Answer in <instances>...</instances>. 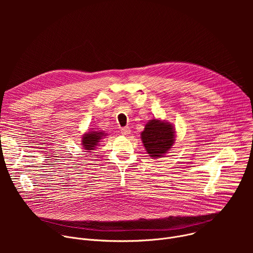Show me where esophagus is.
I'll return each instance as SVG.
<instances>
[{
    "mask_svg": "<svg viewBox=\"0 0 253 253\" xmlns=\"http://www.w3.org/2000/svg\"><path fill=\"white\" fill-rule=\"evenodd\" d=\"M121 133L124 136H129V134L131 133V130L129 127H123V128H121Z\"/></svg>",
    "mask_w": 253,
    "mask_h": 253,
    "instance_id": "esophagus-1",
    "label": "esophagus"
}]
</instances>
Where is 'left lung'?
I'll return each instance as SVG.
<instances>
[{"label": "left lung", "instance_id": "left-lung-1", "mask_svg": "<svg viewBox=\"0 0 253 253\" xmlns=\"http://www.w3.org/2000/svg\"><path fill=\"white\" fill-rule=\"evenodd\" d=\"M173 126L158 119L149 120L144 131L141 132V139L147 153L152 158L163 157L173 146L175 141Z\"/></svg>", "mask_w": 253, "mask_h": 253}]
</instances>
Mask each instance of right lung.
Wrapping results in <instances>:
<instances>
[{"label":"right lung","instance_id":"obj_1","mask_svg":"<svg viewBox=\"0 0 253 253\" xmlns=\"http://www.w3.org/2000/svg\"><path fill=\"white\" fill-rule=\"evenodd\" d=\"M105 136L104 131H90L84 134L82 138V146L84 147V150H87L88 152L94 150L96 146L99 145L100 140Z\"/></svg>","mask_w":253,"mask_h":253}]
</instances>
